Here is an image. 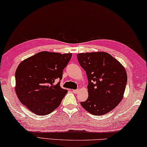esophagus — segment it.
I'll return each instance as SVG.
<instances>
[{"label": "esophagus", "mask_w": 147, "mask_h": 147, "mask_svg": "<svg viewBox=\"0 0 147 147\" xmlns=\"http://www.w3.org/2000/svg\"><path fill=\"white\" fill-rule=\"evenodd\" d=\"M73 93H74V94H77V93H78V92H79V89L73 90Z\"/></svg>", "instance_id": "esophagus-1"}]
</instances>
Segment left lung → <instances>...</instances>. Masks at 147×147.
Listing matches in <instances>:
<instances>
[{"label":"left lung","instance_id":"obj_1","mask_svg":"<svg viewBox=\"0 0 147 147\" xmlns=\"http://www.w3.org/2000/svg\"><path fill=\"white\" fill-rule=\"evenodd\" d=\"M77 58L89 82V96L82 106L96 116L113 110L123 98L127 82L124 67L105 52L79 53Z\"/></svg>","mask_w":147,"mask_h":147}]
</instances>
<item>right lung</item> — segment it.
I'll return each instance as SVG.
<instances>
[{
	"instance_id": "obj_1",
	"label": "right lung",
	"mask_w": 147,
	"mask_h": 147,
	"mask_svg": "<svg viewBox=\"0 0 147 147\" xmlns=\"http://www.w3.org/2000/svg\"><path fill=\"white\" fill-rule=\"evenodd\" d=\"M72 53L42 51L23 60L15 72V92L18 100L37 115L55 111L67 92L57 80L62 78L63 70Z\"/></svg>"
}]
</instances>
